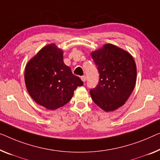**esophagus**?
Segmentation results:
<instances>
[{
    "mask_svg": "<svg viewBox=\"0 0 160 160\" xmlns=\"http://www.w3.org/2000/svg\"><path fill=\"white\" fill-rule=\"evenodd\" d=\"M81 80H82L83 82H85V81H86V77H85V75L81 76Z\"/></svg>",
    "mask_w": 160,
    "mask_h": 160,
    "instance_id": "esophagus-1",
    "label": "esophagus"
}]
</instances>
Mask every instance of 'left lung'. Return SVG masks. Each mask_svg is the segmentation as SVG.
<instances>
[{"label": "left lung", "instance_id": "left-lung-1", "mask_svg": "<svg viewBox=\"0 0 160 160\" xmlns=\"http://www.w3.org/2000/svg\"><path fill=\"white\" fill-rule=\"evenodd\" d=\"M91 56L100 74L98 84L90 90L92 101L105 111H115L125 103L135 87L134 59L111 44L91 52Z\"/></svg>", "mask_w": 160, "mask_h": 160}]
</instances>
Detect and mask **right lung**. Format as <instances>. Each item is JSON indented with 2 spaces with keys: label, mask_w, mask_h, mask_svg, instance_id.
<instances>
[{
  "label": "right lung",
  "mask_w": 160,
  "mask_h": 160,
  "mask_svg": "<svg viewBox=\"0 0 160 160\" xmlns=\"http://www.w3.org/2000/svg\"><path fill=\"white\" fill-rule=\"evenodd\" d=\"M28 93L40 106L55 110L70 101L83 82L73 75L63 61V52L54 44H47L28 61L25 68Z\"/></svg>",
  "instance_id": "right-lung-1"
}]
</instances>
